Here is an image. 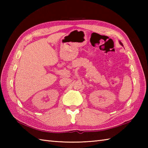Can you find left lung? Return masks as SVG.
Returning a JSON list of instances; mask_svg holds the SVG:
<instances>
[{"instance_id":"obj_1","label":"left lung","mask_w":148,"mask_h":148,"mask_svg":"<svg viewBox=\"0 0 148 148\" xmlns=\"http://www.w3.org/2000/svg\"><path fill=\"white\" fill-rule=\"evenodd\" d=\"M119 44H120V45H121L122 46H123V44H122V42H121V41H119Z\"/></svg>"}]
</instances>
